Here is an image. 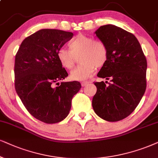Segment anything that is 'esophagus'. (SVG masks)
<instances>
[{
	"label": "esophagus",
	"instance_id": "esophagus-1",
	"mask_svg": "<svg viewBox=\"0 0 158 158\" xmlns=\"http://www.w3.org/2000/svg\"><path fill=\"white\" fill-rule=\"evenodd\" d=\"M89 84V81H81V85L82 87H85V86H86L87 85H88Z\"/></svg>",
	"mask_w": 158,
	"mask_h": 158
}]
</instances>
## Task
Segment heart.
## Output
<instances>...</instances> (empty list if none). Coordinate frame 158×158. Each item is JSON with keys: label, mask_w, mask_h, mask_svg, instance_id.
Wrapping results in <instances>:
<instances>
[{"label": "heart", "mask_w": 158, "mask_h": 158, "mask_svg": "<svg viewBox=\"0 0 158 158\" xmlns=\"http://www.w3.org/2000/svg\"><path fill=\"white\" fill-rule=\"evenodd\" d=\"M70 49L60 48L57 57L60 65L65 69H71L78 57L80 65L70 73L73 80H85L91 77L96 67L101 68L106 63L108 49L106 44L99 40L85 35H78L69 43Z\"/></svg>", "instance_id": "heart-1"}]
</instances>
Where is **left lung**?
<instances>
[{
    "label": "left lung",
    "instance_id": "8db88e82",
    "mask_svg": "<svg viewBox=\"0 0 158 158\" xmlns=\"http://www.w3.org/2000/svg\"><path fill=\"white\" fill-rule=\"evenodd\" d=\"M95 33L108 49L106 63L97 76L111 83H94L93 110L104 120H122L135 110L145 93L147 59L135 35L121 27L103 25Z\"/></svg>",
    "mask_w": 158,
    "mask_h": 158
}]
</instances>
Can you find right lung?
Wrapping results in <instances>:
<instances>
[{"instance_id":"1","label":"right lung","mask_w":158,"mask_h":158,"mask_svg":"<svg viewBox=\"0 0 158 158\" xmlns=\"http://www.w3.org/2000/svg\"><path fill=\"white\" fill-rule=\"evenodd\" d=\"M73 35L60 30H40L23 40L15 56L16 92L28 112L43 123L63 120L81 87L77 81L57 82L69 76L57 59V51Z\"/></svg>"}]
</instances>
